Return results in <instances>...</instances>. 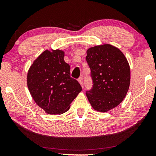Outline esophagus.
I'll use <instances>...</instances> for the list:
<instances>
[{"label":"esophagus","mask_w":156,"mask_h":156,"mask_svg":"<svg viewBox=\"0 0 156 156\" xmlns=\"http://www.w3.org/2000/svg\"><path fill=\"white\" fill-rule=\"evenodd\" d=\"M78 82H79V83L80 84V85H81V87H84V83H83V78H79V80H78Z\"/></svg>","instance_id":"obj_1"}]
</instances>
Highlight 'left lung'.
<instances>
[{
	"label": "left lung",
	"instance_id": "left-lung-1",
	"mask_svg": "<svg viewBox=\"0 0 156 156\" xmlns=\"http://www.w3.org/2000/svg\"><path fill=\"white\" fill-rule=\"evenodd\" d=\"M87 54L93 82L87 97L95 110L107 112L126 96L130 84L129 65L123 53L109 44L91 47Z\"/></svg>",
	"mask_w": 156,
	"mask_h": 156
}]
</instances>
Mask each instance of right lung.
<instances>
[{
  "label": "right lung",
  "instance_id": "right-lung-1",
  "mask_svg": "<svg viewBox=\"0 0 156 156\" xmlns=\"http://www.w3.org/2000/svg\"><path fill=\"white\" fill-rule=\"evenodd\" d=\"M65 53L45 50L34 60L27 73V87L36 103L49 114H61L82 91L78 82L71 78L70 66Z\"/></svg>",
  "mask_w": 156,
  "mask_h": 156
}]
</instances>
